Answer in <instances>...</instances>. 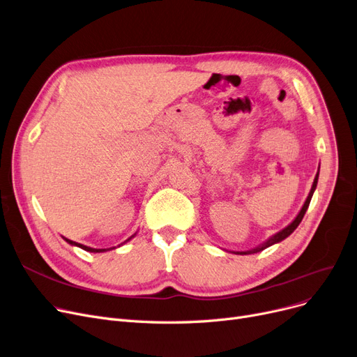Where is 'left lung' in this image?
I'll list each match as a JSON object with an SVG mask.
<instances>
[{"instance_id":"left-lung-1","label":"left lung","mask_w":357,"mask_h":357,"mask_svg":"<svg viewBox=\"0 0 357 357\" xmlns=\"http://www.w3.org/2000/svg\"><path fill=\"white\" fill-rule=\"evenodd\" d=\"M318 176H319V170L317 172V176H315L314 183H312V188H311V191H309V195H307L306 201L303 203V206H302L301 211L298 213V215H296V217H294V220H293L290 225H287L284 229H282L280 231H277V234H274L273 236H270L266 242H262L261 245H258V246L252 248V250H248V251H230V252L238 254V255H250V254H257V252H261L262 250H266V248H268V246H271V245H274V243L282 242V241H283V239H286L289 235H291L293 231H294V229H296V227L299 226V223L302 222L303 215H305V213H306V210H307V207H309V203H311V198H312V195H314V192H315L317 183H318Z\"/></svg>"}]
</instances>
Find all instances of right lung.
Listing matches in <instances>:
<instances>
[{"label":"right lung","instance_id":"right-lung-1","mask_svg":"<svg viewBox=\"0 0 357 357\" xmlns=\"http://www.w3.org/2000/svg\"><path fill=\"white\" fill-rule=\"evenodd\" d=\"M137 235V231L135 234L131 236V238H128L126 242L123 243H127L130 239H132L134 236ZM63 239L66 241V242H68L70 245H73V246H79V248H82V250H84V251H87V252H106V251H111V250H115V246H112V248H102V250H98V248H90V246H86V245H83V243H79V242H74V241H70V239H67V238H64L63 236ZM123 243H121V245H123ZM121 245H118V246H121Z\"/></svg>","mask_w":357,"mask_h":357}]
</instances>
